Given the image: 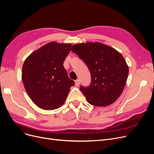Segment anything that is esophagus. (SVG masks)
<instances>
[{
    "label": "esophagus",
    "mask_w": 154,
    "mask_h": 154,
    "mask_svg": "<svg viewBox=\"0 0 154 154\" xmlns=\"http://www.w3.org/2000/svg\"><path fill=\"white\" fill-rule=\"evenodd\" d=\"M74 82H75V85L76 86H78L79 85H80V81L79 80H75V81H74Z\"/></svg>",
    "instance_id": "34e87169"
}]
</instances>
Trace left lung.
<instances>
[{"instance_id": "left-lung-1", "label": "left lung", "mask_w": 154, "mask_h": 154, "mask_svg": "<svg viewBox=\"0 0 154 154\" xmlns=\"http://www.w3.org/2000/svg\"><path fill=\"white\" fill-rule=\"evenodd\" d=\"M71 50L91 72L90 86L80 87L88 103L96 106L114 103L123 92L128 76V66L123 55L99 42L76 44Z\"/></svg>"}]
</instances>
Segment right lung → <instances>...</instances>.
<instances>
[{"label":"right lung","mask_w":154,"mask_h":154,"mask_svg":"<svg viewBox=\"0 0 154 154\" xmlns=\"http://www.w3.org/2000/svg\"><path fill=\"white\" fill-rule=\"evenodd\" d=\"M71 46L51 42L33 51L24 61L22 80L27 94L39 108H59L74 85L63 66Z\"/></svg>","instance_id":"right-lung-1"}]
</instances>
